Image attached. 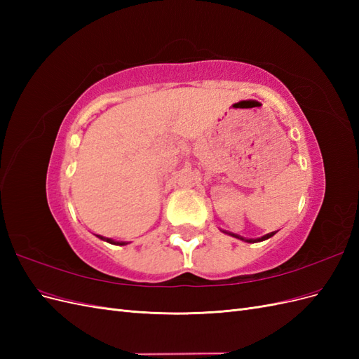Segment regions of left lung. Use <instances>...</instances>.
I'll list each match as a JSON object with an SVG mask.
<instances>
[{
  "instance_id": "8db88e82",
  "label": "left lung",
  "mask_w": 359,
  "mask_h": 359,
  "mask_svg": "<svg viewBox=\"0 0 359 359\" xmlns=\"http://www.w3.org/2000/svg\"><path fill=\"white\" fill-rule=\"evenodd\" d=\"M222 232H223V233H227V235H231V236H233V238H238V240L245 241V243H260V241H265V240H268V238L276 235V232H271V233H266V235H264V236H260V238H256V240H253V238H244V236H241V235H236V233L227 232V231H222Z\"/></svg>"
}]
</instances>
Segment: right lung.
Instances as JSON below:
<instances>
[{
  "label": "right lung",
  "instance_id": "1",
  "mask_svg": "<svg viewBox=\"0 0 359 359\" xmlns=\"http://www.w3.org/2000/svg\"><path fill=\"white\" fill-rule=\"evenodd\" d=\"M97 238H100V240L109 243V244H114V245H127L128 244L126 241H115V240H112V238H106V236H102V235H97Z\"/></svg>",
  "mask_w": 359,
  "mask_h": 359
}]
</instances>
